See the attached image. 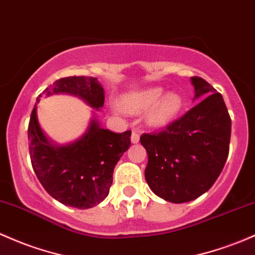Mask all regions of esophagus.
I'll return each mask as SVG.
<instances>
[{"instance_id": "obj_1", "label": "esophagus", "mask_w": 255, "mask_h": 255, "mask_svg": "<svg viewBox=\"0 0 255 255\" xmlns=\"http://www.w3.org/2000/svg\"><path fill=\"white\" fill-rule=\"evenodd\" d=\"M139 139H140V134H139L138 130L133 129L132 132V136H130V140H132L133 144H138Z\"/></svg>"}]
</instances>
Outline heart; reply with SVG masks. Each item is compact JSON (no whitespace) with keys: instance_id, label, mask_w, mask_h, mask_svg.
Here are the masks:
<instances>
[{"instance_id":"obj_1","label":"heart","mask_w":255,"mask_h":255,"mask_svg":"<svg viewBox=\"0 0 255 255\" xmlns=\"http://www.w3.org/2000/svg\"><path fill=\"white\" fill-rule=\"evenodd\" d=\"M123 106L133 114L149 110L147 121L151 126L161 127L175 119L183 108V100L177 93H168L159 87H151L144 91L135 92L123 99Z\"/></svg>"}]
</instances>
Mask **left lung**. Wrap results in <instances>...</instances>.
<instances>
[{"mask_svg":"<svg viewBox=\"0 0 255 255\" xmlns=\"http://www.w3.org/2000/svg\"><path fill=\"white\" fill-rule=\"evenodd\" d=\"M195 99L191 110L163 130L144 133L145 179L163 200L184 203L211 189L225 166L231 136V119L222 94L203 78L191 77Z\"/></svg>","mask_w":255,"mask_h":255,"instance_id":"obj_1","label":"left lung"}]
</instances>
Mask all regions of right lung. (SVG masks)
I'll use <instances>...</instances> for the list:
<instances>
[{"mask_svg":"<svg viewBox=\"0 0 255 255\" xmlns=\"http://www.w3.org/2000/svg\"><path fill=\"white\" fill-rule=\"evenodd\" d=\"M43 92L47 96L53 93L77 96L97 110L104 105V89L96 77H64ZM130 134V130L114 133L104 129L96 120H92L86 134L80 139L58 146L42 132L35 105L27 128L33 172L44 190L60 203L78 209L92 208L109 195L114 168L129 147Z\"/></svg>","mask_w":255,"mask_h":255,"instance_id":"obj_1","label":"right lung"}]
</instances>
